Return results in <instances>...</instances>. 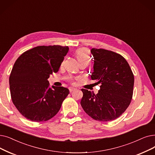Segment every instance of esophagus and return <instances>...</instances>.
I'll list each match as a JSON object with an SVG mask.
<instances>
[{"mask_svg": "<svg viewBox=\"0 0 155 155\" xmlns=\"http://www.w3.org/2000/svg\"><path fill=\"white\" fill-rule=\"evenodd\" d=\"M74 90H75V88H74V87H69V91H70V92H73Z\"/></svg>", "mask_w": 155, "mask_h": 155, "instance_id": "34e87169", "label": "esophagus"}]
</instances>
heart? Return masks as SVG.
<instances>
[{
    "mask_svg": "<svg viewBox=\"0 0 155 155\" xmlns=\"http://www.w3.org/2000/svg\"><path fill=\"white\" fill-rule=\"evenodd\" d=\"M75 54L79 63L89 62L90 54L88 49L85 48H80L75 51Z\"/></svg>",
    "mask_w": 155,
    "mask_h": 155,
    "instance_id": "b5f03b06",
    "label": "heart"
}]
</instances>
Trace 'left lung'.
Wrapping results in <instances>:
<instances>
[{"mask_svg": "<svg viewBox=\"0 0 155 155\" xmlns=\"http://www.w3.org/2000/svg\"><path fill=\"white\" fill-rule=\"evenodd\" d=\"M94 71L91 79L100 84L97 94L82 89L81 106L92 118L109 122L117 119L130 104L134 77L126 59L120 54L104 49L92 48Z\"/></svg>", "mask_w": 155, "mask_h": 155, "instance_id": "1", "label": "left lung"}]
</instances>
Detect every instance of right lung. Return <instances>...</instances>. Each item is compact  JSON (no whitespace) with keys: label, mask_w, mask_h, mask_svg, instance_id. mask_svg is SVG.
<instances>
[{"label":"right lung","mask_w":155,"mask_h":155,"mask_svg":"<svg viewBox=\"0 0 155 155\" xmlns=\"http://www.w3.org/2000/svg\"><path fill=\"white\" fill-rule=\"evenodd\" d=\"M68 46L41 45L23 52L13 66L9 76L12 101L26 119L45 122L61 108L69 90L50 87L48 79L57 73L68 51Z\"/></svg>","instance_id":"obj_1"}]
</instances>
